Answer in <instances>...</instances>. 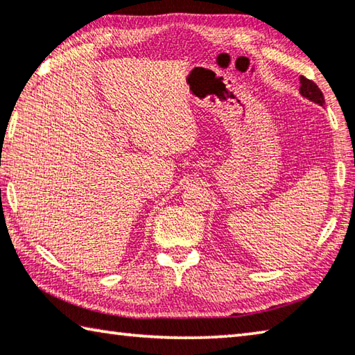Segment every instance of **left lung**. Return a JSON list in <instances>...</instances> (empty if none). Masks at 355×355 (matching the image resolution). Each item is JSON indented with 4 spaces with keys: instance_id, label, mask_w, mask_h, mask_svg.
I'll list each match as a JSON object with an SVG mask.
<instances>
[{
    "instance_id": "8db88e82",
    "label": "left lung",
    "mask_w": 355,
    "mask_h": 355,
    "mask_svg": "<svg viewBox=\"0 0 355 355\" xmlns=\"http://www.w3.org/2000/svg\"><path fill=\"white\" fill-rule=\"evenodd\" d=\"M300 82H301V87H300V93L307 98L309 101L315 102V104H318L323 107L324 104V96L321 93V89L317 87V83L306 79L304 76L300 77Z\"/></svg>"
}]
</instances>
